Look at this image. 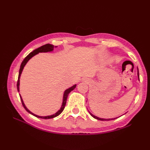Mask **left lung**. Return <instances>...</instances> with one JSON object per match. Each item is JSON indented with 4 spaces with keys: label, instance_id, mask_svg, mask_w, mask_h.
Listing matches in <instances>:
<instances>
[{
    "label": "left lung",
    "instance_id": "obj_1",
    "mask_svg": "<svg viewBox=\"0 0 150 150\" xmlns=\"http://www.w3.org/2000/svg\"><path fill=\"white\" fill-rule=\"evenodd\" d=\"M137 75H138V78H139V69H138V68H137ZM89 113H90V114L93 117V118H95V119H96L97 120H114V119H117V118H118V117L114 118V119H103V118H100V117H98L97 116L94 115H93L91 113H90V111H89Z\"/></svg>",
    "mask_w": 150,
    "mask_h": 150
}]
</instances>
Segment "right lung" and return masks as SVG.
<instances>
[{"label": "right lung", "mask_w": 150, "mask_h": 150, "mask_svg": "<svg viewBox=\"0 0 150 150\" xmlns=\"http://www.w3.org/2000/svg\"><path fill=\"white\" fill-rule=\"evenodd\" d=\"M54 49V46L52 45V44H45V45H43L42 46L39 47V48H37L36 50H33L32 52H31L29 55H27V57H26L24 59L23 61L21 63V67H20V69H19V73H18V81H17V90L19 92V86H20V77H21V73L22 72V70H23L24 68L25 65L26 64V63L28 62V60H29L30 59L32 58V57L33 56H35V55H37V54H38L39 53H46V52H52V51ZM76 84L73 85V86L69 88L68 89H67V90H65L64 93V95H63V100H62V106H61V108H60V109L57 111V112H56L55 114L53 115H49V116H39V115H37L34 114L33 113L31 112V111H30L28 109V108H26V106H25V104L23 102V100H22V98L21 96V95L19 94V95H20V97H21V102H22V106H23V107L25 108V110H26L28 113H30V114L33 115V116L36 117L37 118H40V119H52V118H54V117H56L58 115H59L62 112V111L64 110V109L65 108V106H66V100H67V98H68V94L71 92L72 90H74V89L76 88Z\"/></svg>", "instance_id": "1"}]
</instances>
